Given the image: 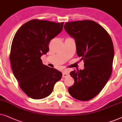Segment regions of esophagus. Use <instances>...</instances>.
Segmentation results:
<instances>
[{
    "instance_id": "esophagus-1",
    "label": "esophagus",
    "mask_w": 122,
    "mask_h": 122,
    "mask_svg": "<svg viewBox=\"0 0 122 122\" xmlns=\"http://www.w3.org/2000/svg\"><path fill=\"white\" fill-rule=\"evenodd\" d=\"M69 75V74L67 72H63L62 77H66Z\"/></svg>"
}]
</instances>
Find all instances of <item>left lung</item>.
I'll return each mask as SVG.
<instances>
[{"label": "left lung", "mask_w": 122, "mask_h": 122, "mask_svg": "<svg viewBox=\"0 0 122 122\" xmlns=\"http://www.w3.org/2000/svg\"><path fill=\"white\" fill-rule=\"evenodd\" d=\"M64 28L75 40L76 53L84 61V69L70 73L74 84L68 91L81 101L92 99L102 90L111 76L114 47L110 35L91 20L66 22Z\"/></svg>", "instance_id": "left-lung-1"}]
</instances>
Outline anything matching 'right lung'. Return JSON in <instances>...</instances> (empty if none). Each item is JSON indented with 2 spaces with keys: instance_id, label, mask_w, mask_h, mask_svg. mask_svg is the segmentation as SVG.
<instances>
[{
  "instance_id": "add662e5",
  "label": "right lung",
  "mask_w": 122,
  "mask_h": 122,
  "mask_svg": "<svg viewBox=\"0 0 122 122\" xmlns=\"http://www.w3.org/2000/svg\"><path fill=\"white\" fill-rule=\"evenodd\" d=\"M64 23L32 19L21 26L13 40V72L21 89L33 99L49 96L62 77L60 71L43 65L41 57L49 51L50 41L62 31Z\"/></svg>"
}]
</instances>
